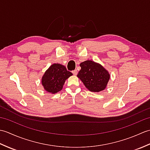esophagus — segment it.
<instances>
[{"mask_svg":"<svg viewBox=\"0 0 150 150\" xmlns=\"http://www.w3.org/2000/svg\"><path fill=\"white\" fill-rule=\"evenodd\" d=\"M72 73H73V75H76L77 74L78 71H77V69H75L74 71H72Z\"/></svg>","mask_w":150,"mask_h":150,"instance_id":"esophagus-1","label":"esophagus"}]
</instances>
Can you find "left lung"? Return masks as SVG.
<instances>
[{
    "label": "left lung",
    "mask_w": 150,
    "mask_h": 150,
    "mask_svg": "<svg viewBox=\"0 0 150 150\" xmlns=\"http://www.w3.org/2000/svg\"><path fill=\"white\" fill-rule=\"evenodd\" d=\"M80 66L81 69L77 74V77L88 90L99 92L105 90L110 79L108 70L99 63L90 60L81 62Z\"/></svg>",
    "instance_id": "8db88e82"
}]
</instances>
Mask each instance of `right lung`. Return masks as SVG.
Here are the masks:
<instances>
[{"mask_svg":"<svg viewBox=\"0 0 150 150\" xmlns=\"http://www.w3.org/2000/svg\"><path fill=\"white\" fill-rule=\"evenodd\" d=\"M73 75L66 68L60 64H53L47 69L41 79L44 90L52 94L61 91L66 79Z\"/></svg>","mask_w":150,"mask_h":150,"instance_id":"1","label":"right lung"}]
</instances>
